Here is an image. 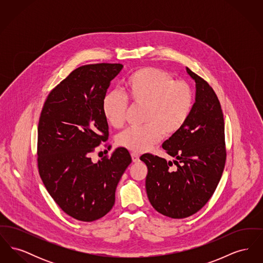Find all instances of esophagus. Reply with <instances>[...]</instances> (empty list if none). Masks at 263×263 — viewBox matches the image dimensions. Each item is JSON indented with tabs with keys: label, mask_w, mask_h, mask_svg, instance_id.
<instances>
[{
	"label": "esophagus",
	"mask_w": 263,
	"mask_h": 263,
	"mask_svg": "<svg viewBox=\"0 0 263 263\" xmlns=\"http://www.w3.org/2000/svg\"><path fill=\"white\" fill-rule=\"evenodd\" d=\"M131 157H132V161H133V163H138V162L140 161V159H139V155H138L137 153H131Z\"/></svg>",
	"instance_id": "esophagus-1"
}]
</instances>
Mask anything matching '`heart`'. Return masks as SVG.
<instances>
[{"label": "heart", "mask_w": 263, "mask_h": 263, "mask_svg": "<svg viewBox=\"0 0 263 263\" xmlns=\"http://www.w3.org/2000/svg\"><path fill=\"white\" fill-rule=\"evenodd\" d=\"M125 88L133 103L145 104L144 125L128 127L117 136V144L143 153L163 137H173L185 125L193 104L191 88L185 82L174 81L165 71L155 67L138 69L127 78ZM127 100L117 91L102 100V112L108 123L120 127L125 119Z\"/></svg>", "instance_id": "1"}]
</instances>
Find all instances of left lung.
Here are the masks:
<instances>
[{
	"instance_id": "obj_1",
	"label": "left lung",
	"mask_w": 263,
	"mask_h": 263,
	"mask_svg": "<svg viewBox=\"0 0 263 263\" xmlns=\"http://www.w3.org/2000/svg\"><path fill=\"white\" fill-rule=\"evenodd\" d=\"M196 86L195 102L183 128L163 144L174 162L145 154L146 190L152 206L161 214L182 219L196 212L216 190L225 167L224 115L214 89L186 68ZM177 167L171 169L172 163Z\"/></svg>"
}]
</instances>
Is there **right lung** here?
<instances>
[{
	"label": "right lung",
	"mask_w": 263,
	"mask_h": 263,
	"mask_svg": "<svg viewBox=\"0 0 263 263\" xmlns=\"http://www.w3.org/2000/svg\"><path fill=\"white\" fill-rule=\"evenodd\" d=\"M122 68L109 63L77 68L51 90L39 117V175L57 205L79 221L92 222L111 210L116 186L132 162L125 148L98 163L89 157L108 139L102 100Z\"/></svg>",
	"instance_id": "obj_1"
}]
</instances>
